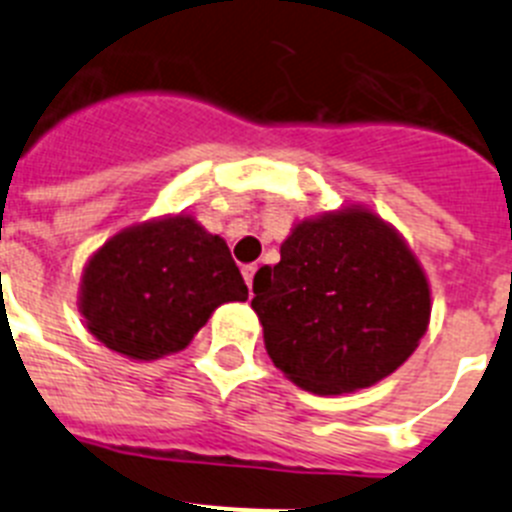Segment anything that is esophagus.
Masks as SVG:
<instances>
[{
    "mask_svg": "<svg viewBox=\"0 0 512 512\" xmlns=\"http://www.w3.org/2000/svg\"><path fill=\"white\" fill-rule=\"evenodd\" d=\"M256 271H259V266H256V264L243 266V279H246V284H248V289H251V292H253V277H256Z\"/></svg>",
    "mask_w": 512,
    "mask_h": 512,
    "instance_id": "esophagus-1",
    "label": "esophagus"
}]
</instances>
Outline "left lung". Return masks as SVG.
<instances>
[{"label": "left lung", "instance_id": "obj_1", "mask_svg": "<svg viewBox=\"0 0 512 512\" xmlns=\"http://www.w3.org/2000/svg\"><path fill=\"white\" fill-rule=\"evenodd\" d=\"M253 277L266 354L315 395L372 387L410 359L431 287L402 235L361 205L307 217Z\"/></svg>", "mask_w": 512, "mask_h": 512}]
</instances>
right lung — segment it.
Returning a JSON list of instances; mask_svg holds the SVG:
<instances>
[{
    "instance_id": "add662e5",
    "label": "right lung",
    "mask_w": 512,
    "mask_h": 512,
    "mask_svg": "<svg viewBox=\"0 0 512 512\" xmlns=\"http://www.w3.org/2000/svg\"><path fill=\"white\" fill-rule=\"evenodd\" d=\"M246 300L228 243L179 212L130 225L94 251L79 312L115 354L153 361L187 348L220 305Z\"/></svg>"
}]
</instances>
